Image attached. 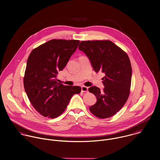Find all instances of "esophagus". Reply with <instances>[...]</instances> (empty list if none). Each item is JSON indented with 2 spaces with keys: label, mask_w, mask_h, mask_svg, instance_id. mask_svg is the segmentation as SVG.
<instances>
[{
  "label": "esophagus",
  "mask_w": 160,
  "mask_h": 160,
  "mask_svg": "<svg viewBox=\"0 0 160 160\" xmlns=\"http://www.w3.org/2000/svg\"><path fill=\"white\" fill-rule=\"evenodd\" d=\"M88 88L85 87V86H82V92H88Z\"/></svg>",
  "instance_id": "1"
}]
</instances>
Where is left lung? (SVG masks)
Instances as JSON below:
<instances>
[{
  "instance_id": "obj_1",
  "label": "left lung",
  "mask_w": 160,
  "mask_h": 160,
  "mask_svg": "<svg viewBox=\"0 0 160 160\" xmlns=\"http://www.w3.org/2000/svg\"><path fill=\"white\" fill-rule=\"evenodd\" d=\"M78 49L88 58L96 73L105 75L102 91L95 86L88 89L97 99L90 111L99 118H110L124 106L130 94L132 67L128 54L109 40L82 41Z\"/></svg>"
}]
</instances>
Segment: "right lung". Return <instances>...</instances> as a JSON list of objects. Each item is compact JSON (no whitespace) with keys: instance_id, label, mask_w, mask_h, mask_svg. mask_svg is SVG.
<instances>
[{"instance_id":"obj_1","label":"right lung","mask_w":160,"mask_h":160,"mask_svg":"<svg viewBox=\"0 0 160 160\" xmlns=\"http://www.w3.org/2000/svg\"><path fill=\"white\" fill-rule=\"evenodd\" d=\"M79 42L74 39H52L34 49L28 58L25 90L34 108L44 117L52 119L60 116L72 96L81 92L80 87L57 82L58 72L63 70Z\"/></svg>"}]
</instances>
